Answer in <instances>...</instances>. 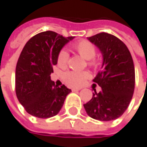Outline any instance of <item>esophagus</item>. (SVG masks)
<instances>
[{
    "instance_id": "1",
    "label": "esophagus",
    "mask_w": 147,
    "mask_h": 147,
    "mask_svg": "<svg viewBox=\"0 0 147 147\" xmlns=\"http://www.w3.org/2000/svg\"><path fill=\"white\" fill-rule=\"evenodd\" d=\"M72 91H73V92H79V91H80V89H78V88H73V89H72Z\"/></svg>"
}]
</instances>
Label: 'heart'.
I'll use <instances>...</instances> for the list:
<instances>
[{"label":"heart","instance_id":"b5f03b06","mask_svg":"<svg viewBox=\"0 0 147 147\" xmlns=\"http://www.w3.org/2000/svg\"><path fill=\"white\" fill-rule=\"evenodd\" d=\"M73 49L85 60H89V64L93 65V57L96 55L95 46L89 41H80L74 44ZM68 54L66 50L62 49L59 52L57 55V65L63 68L67 66L68 61ZM88 78V74L86 72H77V71H67L63 74V81L70 86L77 87L80 86L86 79Z\"/></svg>","mask_w":147,"mask_h":147}]
</instances>
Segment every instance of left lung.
Here are the masks:
<instances>
[{
    "label": "left lung",
    "instance_id": "1",
    "mask_svg": "<svg viewBox=\"0 0 147 147\" xmlns=\"http://www.w3.org/2000/svg\"><path fill=\"white\" fill-rule=\"evenodd\" d=\"M101 52L103 63L93 82L102 89L92 93L84 105L87 115L98 121H109L119 118L132 99L135 73L133 58L123 42L116 37L101 32L87 38Z\"/></svg>",
    "mask_w": 147,
    "mask_h": 147
}]
</instances>
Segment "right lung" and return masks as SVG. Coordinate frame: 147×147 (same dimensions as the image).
I'll list each match as a JSON object with an SVG mask.
<instances>
[{
	"mask_svg": "<svg viewBox=\"0 0 147 147\" xmlns=\"http://www.w3.org/2000/svg\"><path fill=\"white\" fill-rule=\"evenodd\" d=\"M74 37H64L47 31L32 37L19 57L15 72L18 100L27 113L38 118L56 115L71 90L55 86L50 80L61 49Z\"/></svg>",
	"mask_w": 147,
	"mask_h": 147,
	"instance_id": "obj_1",
	"label": "right lung"
}]
</instances>
